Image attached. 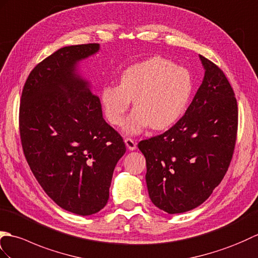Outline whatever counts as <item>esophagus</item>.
Returning <instances> with one entry per match:
<instances>
[{
	"instance_id": "obj_1",
	"label": "esophagus",
	"mask_w": 258,
	"mask_h": 258,
	"mask_svg": "<svg viewBox=\"0 0 258 258\" xmlns=\"http://www.w3.org/2000/svg\"><path fill=\"white\" fill-rule=\"evenodd\" d=\"M124 144H125V146H127L128 150H130V151H134V150H136V149H137L136 142H135L133 139L125 138V139H124Z\"/></svg>"
}]
</instances>
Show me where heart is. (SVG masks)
<instances>
[{
    "mask_svg": "<svg viewBox=\"0 0 258 258\" xmlns=\"http://www.w3.org/2000/svg\"><path fill=\"white\" fill-rule=\"evenodd\" d=\"M193 78L186 68L151 57L125 68L119 86L101 89L100 101L108 121L119 125L134 100L136 109L125 120V135H139L145 129H167L174 124L190 101Z\"/></svg>",
    "mask_w": 258,
    "mask_h": 258,
    "instance_id": "1",
    "label": "heart"
}]
</instances>
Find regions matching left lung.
<instances>
[{
	"instance_id": "left-lung-1",
	"label": "left lung",
	"mask_w": 258,
	"mask_h": 258,
	"mask_svg": "<svg viewBox=\"0 0 258 258\" xmlns=\"http://www.w3.org/2000/svg\"><path fill=\"white\" fill-rule=\"evenodd\" d=\"M204 68L184 116L164 134L138 144L147 162L149 197L169 214L201 205L220 184L233 157L237 102L219 67L200 55Z\"/></svg>"
}]
</instances>
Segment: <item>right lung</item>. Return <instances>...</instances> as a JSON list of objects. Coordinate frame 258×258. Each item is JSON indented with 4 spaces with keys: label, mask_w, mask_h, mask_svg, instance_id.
Masks as SVG:
<instances>
[{
    "label": "right lung",
    "mask_w": 258,
    "mask_h": 258,
    "mask_svg": "<svg viewBox=\"0 0 258 258\" xmlns=\"http://www.w3.org/2000/svg\"><path fill=\"white\" fill-rule=\"evenodd\" d=\"M99 44L73 45L48 56L28 75L20 105L23 151L53 201L87 216L104 209L124 142L102 117L101 104L78 64Z\"/></svg>",
    "instance_id": "add662e5"
}]
</instances>
